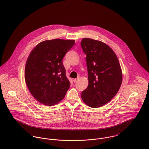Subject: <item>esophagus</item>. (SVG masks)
Here are the masks:
<instances>
[{"mask_svg": "<svg viewBox=\"0 0 149 149\" xmlns=\"http://www.w3.org/2000/svg\"><path fill=\"white\" fill-rule=\"evenodd\" d=\"M78 79H79V78H77V79H74L73 81H74V83L77 82L78 81Z\"/></svg>", "mask_w": 149, "mask_h": 149, "instance_id": "1", "label": "esophagus"}]
</instances>
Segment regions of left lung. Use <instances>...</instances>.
<instances>
[{
    "label": "left lung",
    "instance_id": "8db88e82",
    "mask_svg": "<svg viewBox=\"0 0 149 149\" xmlns=\"http://www.w3.org/2000/svg\"><path fill=\"white\" fill-rule=\"evenodd\" d=\"M81 45L86 55L88 85L83 91V101L93 108L101 107L113 99L122 81L118 58L108 45L99 40L83 38Z\"/></svg>",
    "mask_w": 149,
    "mask_h": 149
}]
</instances>
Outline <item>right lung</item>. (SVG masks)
Returning a JSON list of instances; mask_svg holds the SVG:
<instances>
[{
    "mask_svg": "<svg viewBox=\"0 0 149 149\" xmlns=\"http://www.w3.org/2000/svg\"><path fill=\"white\" fill-rule=\"evenodd\" d=\"M74 45V40H47L31 52L26 64L25 81L31 94L41 103L53 106L65 97L70 83L62 59Z\"/></svg>",
    "mask_w": 149,
    "mask_h": 149,
    "instance_id": "1",
    "label": "right lung"
}]
</instances>
